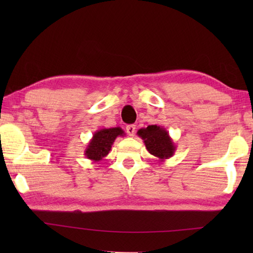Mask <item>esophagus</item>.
<instances>
[{"label": "esophagus", "mask_w": 253, "mask_h": 253, "mask_svg": "<svg viewBox=\"0 0 253 253\" xmlns=\"http://www.w3.org/2000/svg\"><path fill=\"white\" fill-rule=\"evenodd\" d=\"M126 131H127V134L129 135V136H134L135 135V131H136L135 125H127L126 126Z\"/></svg>", "instance_id": "34e87169"}]
</instances>
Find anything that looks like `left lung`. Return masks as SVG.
<instances>
[{
    "label": "left lung",
    "instance_id": "obj_1",
    "mask_svg": "<svg viewBox=\"0 0 253 253\" xmlns=\"http://www.w3.org/2000/svg\"><path fill=\"white\" fill-rule=\"evenodd\" d=\"M137 135L144 140L148 153L160 158L161 162L172 157L176 151V145L169 131L162 126L149 125L146 128H140Z\"/></svg>",
    "mask_w": 253,
    "mask_h": 253
}]
</instances>
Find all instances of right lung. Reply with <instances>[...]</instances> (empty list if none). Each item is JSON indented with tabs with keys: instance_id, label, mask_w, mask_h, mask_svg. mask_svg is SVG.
<instances>
[{
	"instance_id": "add662e5",
	"label": "right lung",
	"mask_w": 253,
	"mask_h": 253,
	"mask_svg": "<svg viewBox=\"0 0 253 253\" xmlns=\"http://www.w3.org/2000/svg\"><path fill=\"white\" fill-rule=\"evenodd\" d=\"M118 136H125V131L121 127L102 128V129L95 131L84 151L85 157L92 162L101 161L102 158L108 155L115 139Z\"/></svg>"
}]
</instances>
